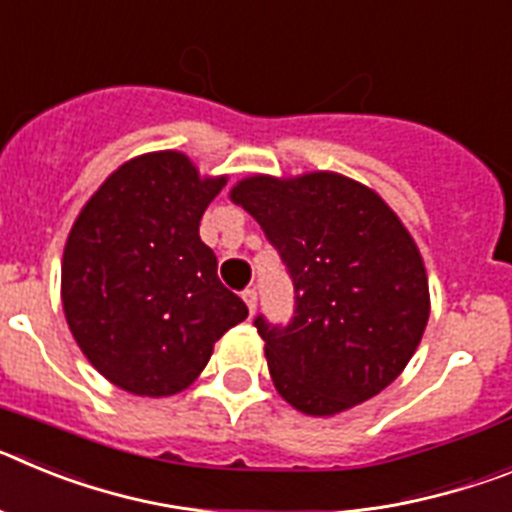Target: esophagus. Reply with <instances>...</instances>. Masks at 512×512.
Here are the masks:
<instances>
[{
    "label": "esophagus",
    "instance_id": "1",
    "mask_svg": "<svg viewBox=\"0 0 512 512\" xmlns=\"http://www.w3.org/2000/svg\"><path fill=\"white\" fill-rule=\"evenodd\" d=\"M243 302H246L248 312H251V315H253V310H256V302H259V295H256V289H253V287L243 289Z\"/></svg>",
    "mask_w": 512,
    "mask_h": 512
}]
</instances>
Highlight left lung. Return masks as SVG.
<instances>
[{
	"label": "left lung",
	"instance_id": "8db88e82",
	"mask_svg": "<svg viewBox=\"0 0 512 512\" xmlns=\"http://www.w3.org/2000/svg\"><path fill=\"white\" fill-rule=\"evenodd\" d=\"M230 197L259 220L295 287L289 323L253 318L279 395L336 415L395 382L428 323L423 259L395 212L328 171L251 176Z\"/></svg>",
	"mask_w": 512,
	"mask_h": 512
}]
</instances>
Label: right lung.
<instances>
[{
    "instance_id": "add662e5",
    "label": "right lung",
    "mask_w": 512,
    "mask_h": 512,
    "mask_svg": "<svg viewBox=\"0 0 512 512\" xmlns=\"http://www.w3.org/2000/svg\"><path fill=\"white\" fill-rule=\"evenodd\" d=\"M225 179L148 153L99 187L71 228L61 297L76 343L122 390L166 397L197 379L248 307L217 279L200 220Z\"/></svg>"
}]
</instances>
